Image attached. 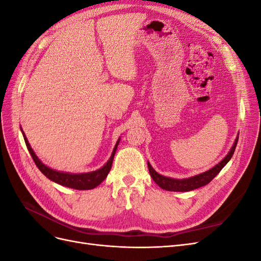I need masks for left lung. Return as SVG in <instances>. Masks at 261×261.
<instances>
[{
  "mask_svg": "<svg viewBox=\"0 0 261 261\" xmlns=\"http://www.w3.org/2000/svg\"><path fill=\"white\" fill-rule=\"evenodd\" d=\"M239 141V136L236 137L235 143L232 147V149L230 150V152L224 158V159L221 161L219 164H217L216 167H213L212 169H210L207 172H203L199 175H196L193 177L189 178H185V179H175V178H170V177H165L163 175H160L159 173H156L152 168L150 163L148 162V169H149V173L151 175L152 179L155 181V183L159 185L161 188L165 189V191H171V192H189L193 191V189L199 188L201 186H204L209 184L210 181L215 178L219 172L222 170L225 164L230 161V159L232 158L236 145H238Z\"/></svg>",
  "mask_w": 261,
  "mask_h": 261,
  "instance_id": "left-lung-1",
  "label": "left lung"
}]
</instances>
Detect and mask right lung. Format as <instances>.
Listing matches in <instances>:
<instances>
[{
    "instance_id": "add662e5",
    "label": "right lung",
    "mask_w": 261,
    "mask_h": 261,
    "mask_svg": "<svg viewBox=\"0 0 261 261\" xmlns=\"http://www.w3.org/2000/svg\"><path fill=\"white\" fill-rule=\"evenodd\" d=\"M22 135H23V139H25L26 146L28 148V151H29L30 155L33 156V159L38 167V169L40 170L46 177L55 181V183L69 187V188H74V189H92L96 186H98L99 184H101V181L105 180V178L109 174L110 170H111L113 158H114V154L116 151L118 141H120V140H117V143L113 149L111 158H110V160L101 169L94 171V172H90V173H83V174H69V173L54 171V170L46 167V165H44L40 160L38 159V156L35 154L34 150L31 149L28 140L25 136V134L22 133Z\"/></svg>"
}]
</instances>
